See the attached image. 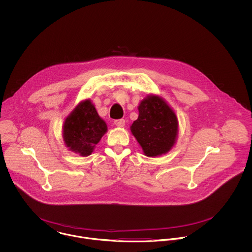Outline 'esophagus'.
<instances>
[{
	"mask_svg": "<svg viewBox=\"0 0 252 252\" xmlns=\"http://www.w3.org/2000/svg\"><path fill=\"white\" fill-rule=\"evenodd\" d=\"M114 124H115L117 127H124V126H125V120H124V119L115 120V121H114Z\"/></svg>",
	"mask_w": 252,
	"mask_h": 252,
	"instance_id": "34e87169",
	"label": "esophagus"
}]
</instances>
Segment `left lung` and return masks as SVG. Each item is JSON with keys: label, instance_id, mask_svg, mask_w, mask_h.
I'll list each match as a JSON object with an SVG mask.
<instances>
[{"label": "left lung", "instance_id": "left-lung-1", "mask_svg": "<svg viewBox=\"0 0 252 252\" xmlns=\"http://www.w3.org/2000/svg\"><path fill=\"white\" fill-rule=\"evenodd\" d=\"M139 117L130 127L144 155L157 157L169 152L179 133L178 117L159 96L148 95L139 105Z\"/></svg>", "mask_w": 252, "mask_h": 252}]
</instances>
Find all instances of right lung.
Segmentation results:
<instances>
[{
    "label": "right lung",
    "instance_id": "right-lung-1",
    "mask_svg": "<svg viewBox=\"0 0 252 252\" xmlns=\"http://www.w3.org/2000/svg\"><path fill=\"white\" fill-rule=\"evenodd\" d=\"M107 131L106 122L88 99L80 102L65 119L63 139L69 150L88 156Z\"/></svg>",
    "mask_w": 252,
    "mask_h": 252
}]
</instances>
